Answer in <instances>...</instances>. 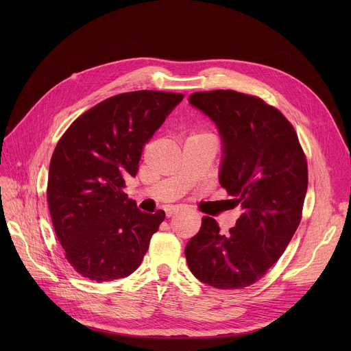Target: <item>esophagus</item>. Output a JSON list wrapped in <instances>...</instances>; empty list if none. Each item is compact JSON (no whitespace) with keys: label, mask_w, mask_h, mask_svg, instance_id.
Masks as SVG:
<instances>
[{"label":"esophagus","mask_w":351,"mask_h":351,"mask_svg":"<svg viewBox=\"0 0 351 351\" xmlns=\"http://www.w3.org/2000/svg\"><path fill=\"white\" fill-rule=\"evenodd\" d=\"M179 211H180V207H178V206H172V207H168V208L165 210L167 217H172V215H175L176 213H179Z\"/></svg>","instance_id":"1"}]
</instances>
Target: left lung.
Here are the masks:
<instances>
[{"mask_svg": "<svg viewBox=\"0 0 351 351\" xmlns=\"http://www.w3.org/2000/svg\"><path fill=\"white\" fill-rule=\"evenodd\" d=\"M217 125L223 143L219 183L243 214L228 234L204 217L184 248L191 274L217 289L260 280L279 260L302 221L307 158L285 115L263 98L234 90L189 98Z\"/></svg>", "mask_w": 351, "mask_h": 351, "instance_id": "left-lung-1", "label": "left lung"}]
</instances>
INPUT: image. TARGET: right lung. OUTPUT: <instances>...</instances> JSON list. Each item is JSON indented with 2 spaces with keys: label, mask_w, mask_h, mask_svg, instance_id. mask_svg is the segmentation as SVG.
Here are the masks:
<instances>
[{
  "label": "right lung",
  "mask_w": 351,
  "mask_h": 351,
  "mask_svg": "<svg viewBox=\"0 0 351 351\" xmlns=\"http://www.w3.org/2000/svg\"><path fill=\"white\" fill-rule=\"evenodd\" d=\"M183 94L138 90L117 94L72 122L49 162L47 202L65 258L98 283L133 274L165 213H141L123 191L145 143Z\"/></svg>",
  "instance_id": "right-lung-1"
}]
</instances>
